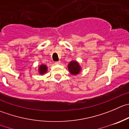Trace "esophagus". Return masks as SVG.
<instances>
[{"instance_id": "1", "label": "esophagus", "mask_w": 129, "mask_h": 129, "mask_svg": "<svg viewBox=\"0 0 129 129\" xmlns=\"http://www.w3.org/2000/svg\"><path fill=\"white\" fill-rule=\"evenodd\" d=\"M55 64H56V65L60 64V61H57V62H55Z\"/></svg>"}]
</instances>
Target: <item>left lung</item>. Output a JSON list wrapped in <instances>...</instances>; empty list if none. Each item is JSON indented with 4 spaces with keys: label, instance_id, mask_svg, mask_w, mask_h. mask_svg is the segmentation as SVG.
<instances>
[{
    "label": "left lung",
    "instance_id": "8db88e82",
    "mask_svg": "<svg viewBox=\"0 0 129 129\" xmlns=\"http://www.w3.org/2000/svg\"><path fill=\"white\" fill-rule=\"evenodd\" d=\"M68 69L71 74L77 75L81 72V67L77 61L73 60L68 64Z\"/></svg>",
    "mask_w": 129,
    "mask_h": 129
}]
</instances>
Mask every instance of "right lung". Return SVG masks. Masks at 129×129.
I'll return each instance as SVG.
<instances>
[{
  "label": "right lung",
  "mask_w": 129,
  "mask_h": 129,
  "mask_svg": "<svg viewBox=\"0 0 129 129\" xmlns=\"http://www.w3.org/2000/svg\"><path fill=\"white\" fill-rule=\"evenodd\" d=\"M47 69H48V67H47V66H46V65L42 64L41 66H40L39 68H38V71H39V73L41 75L44 74H45L46 72H47Z\"/></svg>",
  "instance_id": "right-lung-1"
}]
</instances>
